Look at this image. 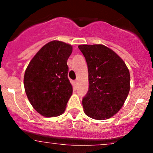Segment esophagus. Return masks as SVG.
Wrapping results in <instances>:
<instances>
[{"mask_svg":"<svg viewBox=\"0 0 153 153\" xmlns=\"http://www.w3.org/2000/svg\"><path fill=\"white\" fill-rule=\"evenodd\" d=\"M77 85H78V82H77V81H73V86H74V87L76 88V87H77Z\"/></svg>","mask_w":153,"mask_h":153,"instance_id":"1","label":"esophagus"}]
</instances>
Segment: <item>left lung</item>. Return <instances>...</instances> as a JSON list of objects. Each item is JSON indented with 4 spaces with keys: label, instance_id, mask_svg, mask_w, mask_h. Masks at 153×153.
<instances>
[{
    "label": "left lung",
    "instance_id": "left-lung-1",
    "mask_svg": "<svg viewBox=\"0 0 153 153\" xmlns=\"http://www.w3.org/2000/svg\"><path fill=\"white\" fill-rule=\"evenodd\" d=\"M87 64L89 89L82 99L87 116L109 118L122 107L129 92L130 75L122 59L101 44L80 45Z\"/></svg>",
    "mask_w": 153,
    "mask_h": 153
}]
</instances>
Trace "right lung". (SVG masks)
Segmentation results:
<instances>
[{
	"instance_id": "right-lung-1",
	"label": "right lung",
	"mask_w": 153,
	"mask_h": 153,
	"mask_svg": "<svg viewBox=\"0 0 153 153\" xmlns=\"http://www.w3.org/2000/svg\"><path fill=\"white\" fill-rule=\"evenodd\" d=\"M72 46L58 41L44 45L31 60L24 74V88L34 109L45 117L64 112L72 93L67 60Z\"/></svg>"
}]
</instances>
